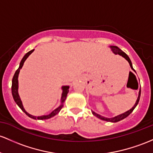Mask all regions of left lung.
<instances>
[{
  "mask_svg": "<svg viewBox=\"0 0 153 153\" xmlns=\"http://www.w3.org/2000/svg\"><path fill=\"white\" fill-rule=\"evenodd\" d=\"M110 48H111V51L113 52L115 54H118L120 55V56H123L124 59H126L128 61V62L129 63V65H130L131 68V70H133L136 73V71L134 70V69L133 68V66H132V63H131V59H129V57L128 56V55L126 54V53H125V52H123L122 51L121 49H120V48H118L117 46H110ZM140 95H141V88L140 89H139V95H138V97H137V101H136V103L134 104V105L133 106L132 108H131L130 110H128V111L123 112V113L120 114V115H116V116L115 117H104V116H102V115H99V114L96 113L95 112L92 111L91 110V112L92 114H93L94 115H95L96 117H98V118L101 119L102 120H105V121H107V122H112V123H116L117 121H120V120H123V119L126 118V117H128L129 115H130L131 113L132 112H133V110L135 109V107H137V105H138L139 103V99H140Z\"/></svg>",
  "mask_w": 153,
  "mask_h": 153,
  "instance_id": "left-lung-1",
  "label": "left lung"
}]
</instances>
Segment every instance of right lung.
<instances>
[{
  "instance_id": "1",
  "label": "right lung",
  "mask_w": 153,
  "mask_h": 153,
  "mask_svg": "<svg viewBox=\"0 0 153 153\" xmlns=\"http://www.w3.org/2000/svg\"><path fill=\"white\" fill-rule=\"evenodd\" d=\"M34 50L35 49H33L31 50V51H30L29 52H27V53L23 56L21 62H20L19 68H18L17 70H16V71L15 72L14 77H13L12 85H11V93H12L13 98H14V101L16 102V105L20 107V109H21V110H22V111L24 112L27 115H28V116L31 117V118L35 119V120H37V119H38V120H46V119H49L52 117L55 116V115H57L59 112H60L61 109L64 106V102H65V100H66L67 95H68L69 92V88H70V86H69V85H63V86H62V93L61 100H60V101H61L60 102H61V104H60V105L57 107V108H56L54 110H53V111H52L51 113L48 114V115H41V116H34V115H30V113H28V112L25 110L24 107H23V105H22V102L21 99H20V97L19 95V91H18V88H19V81H18V78H19V74L20 72V70H21L22 68L25 60H26L28 56H29L34 51Z\"/></svg>"
}]
</instances>
